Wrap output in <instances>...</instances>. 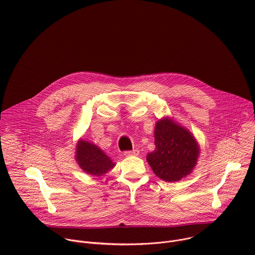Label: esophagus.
<instances>
[{
  "label": "esophagus",
  "instance_id": "34e87169",
  "mask_svg": "<svg viewBox=\"0 0 255 255\" xmlns=\"http://www.w3.org/2000/svg\"><path fill=\"white\" fill-rule=\"evenodd\" d=\"M139 153V151L137 149H133V150H126L124 151V155L125 156H132V155H137Z\"/></svg>",
  "mask_w": 255,
  "mask_h": 255
}]
</instances>
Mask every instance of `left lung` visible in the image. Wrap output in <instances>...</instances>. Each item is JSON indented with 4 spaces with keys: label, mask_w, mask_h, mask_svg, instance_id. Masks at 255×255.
<instances>
[{
    "label": "left lung",
    "mask_w": 255,
    "mask_h": 255,
    "mask_svg": "<svg viewBox=\"0 0 255 255\" xmlns=\"http://www.w3.org/2000/svg\"><path fill=\"white\" fill-rule=\"evenodd\" d=\"M155 149L147 161L153 172L165 181H177L189 174L197 163L198 144L193 135L169 119L156 123Z\"/></svg>",
    "instance_id": "obj_1"
}]
</instances>
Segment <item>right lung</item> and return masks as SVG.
<instances>
[{"label":"right lung","instance_id":"1","mask_svg":"<svg viewBox=\"0 0 255 255\" xmlns=\"http://www.w3.org/2000/svg\"><path fill=\"white\" fill-rule=\"evenodd\" d=\"M77 160L84 171L99 176L113 168L115 163L95 144L80 141L77 146Z\"/></svg>","mask_w":255,"mask_h":255}]
</instances>
